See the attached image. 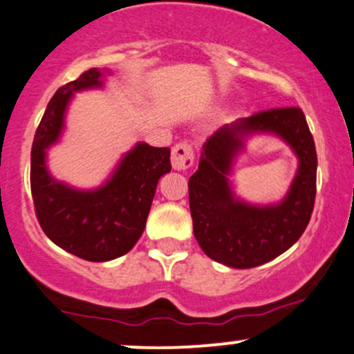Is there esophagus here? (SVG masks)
<instances>
[{
    "instance_id": "obj_1",
    "label": "esophagus",
    "mask_w": 354,
    "mask_h": 354,
    "mask_svg": "<svg viewBox=\"0 0 354 354\" xmlns=\"http://www.w3.org/2000/svg\"><path fill=\"white\" fill-rule=\"evenodd\" d=\"M193 161H195V153H193V147L188 142H178L171 151V165H173L174 169L185 171L192 168Z\"/></svg>"
}]
</instances>
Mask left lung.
Returning <instances> with one entry per match:
<instances>
[{
    "mask_svg": "<svg viewBox=\"0 0 354 354\" xmlns=\"http://www.w3.org/2000/svg\"><path fill=\"white\" fill-rule=\"evenodd\" d=\"M252 132L281 135L299 158L295 183L281 205L252 207L230 192L231 159L243 147V136ZM316 169V146L302 109H267L220 127L203 145L188 181L193 234L201 250L234 269H252L281 255L301 239L313 215Z\"/></svg>",
    "mask_w": 354,
    "mask_h": 354,
    "instance_id": "obj_1",
    "label": "left lung"
}]
</instances>
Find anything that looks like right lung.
<instances>
[{"mask_svg": "<svg viewBox=\"0 0 354 354\" xmlns=\"http://www.w3.org/2000/svg\"><path fill=\"white\" fill-rule=\"evenodd\" d=\"M102 73L84 72L50 99L32 146L30 185L38 223L58 247L88 262L127 254L141 239L159 178L169 173V147L138 145L102 188L79 192L57 183L45 166L46 147L57 141L73 92L100 87Z\"/></svg>", "mask_w": 354, "mask_h": 354, "instance_id": "add662e5", "label": "right lung"}]
</instances>
